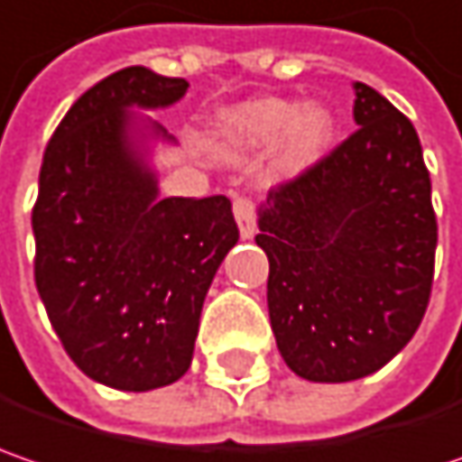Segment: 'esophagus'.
Returning <instances> with one entry per match:
<instances>
[{"mask_svg":"<svg viewBox=\"0 0 462 462\" xmlns=\"http://www.w3.org/2000/svg\"><path fill=\"white\" fill-rule=\"evenodd\" d=\"M232 214H235V222L240 227V235L245 240L254 237V232H256V206H254V201L245 199V196H237L232 201Z\"/></svg>","mask_w":462,"mask_h":462,"instance_id":"obj_1","label":"esophagus"}]
</instances>
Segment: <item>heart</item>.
<instances>
[{"instance_id":"obj_1","label":"heart","mask_w":462,"mask_h":462,"mask_svg":"<svg viewBox=\"0 0 462 462\" xmlns=\"http://www.w3.org/2000/svg\"><path fill=\"white\" fill-rule=\"evenodd\" d=\"M335 130V120L327 106L266 96L256 101H245L219 115L217 135L245 149H263L282 138V164L287 170H300L311 164L313 159L329 143Z\"/></svg>"}]
</instances>
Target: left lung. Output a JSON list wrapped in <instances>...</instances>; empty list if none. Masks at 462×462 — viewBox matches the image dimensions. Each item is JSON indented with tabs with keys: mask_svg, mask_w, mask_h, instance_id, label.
<instances>
[{
	"mask_svg": "<svg viewBox=\"0 0 462 462\" xmlns=\"http://www.w3.org/2000/svg\"><path fill=\"white\" fill-rule=\"evenodd\" d=\"M356 133L258 211L269 319L309 382H353L416 335L434 282L437 214L413 123L356 83Z\"/></svg>",
	"mask_w": 462,
	"mask_h": 462,
	"instance_id": "8db88e82",
	"label": "left lung"
}]
</instances>
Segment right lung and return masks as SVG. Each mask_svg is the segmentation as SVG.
Here are the masks:
<instances>
[{"instance_id":"1","label":"right lung","mask_w":462,"mask_h":462,"mask_svg":"<svg viewBox=\"0 0 462 462\" xmlns=\"http://www.w3.org/2000/svg\"><path fill=\"white\" fill-rule=\"evenodd\" d=\"M188 80L112 72L80 96L43 151L33 274L72 364L94 382L146 393L193 358L208 285L240 232L230 199H156L133 143L130 106H170ZM170 138L162 125H151Z\"/></svg>"}]
</instances>
